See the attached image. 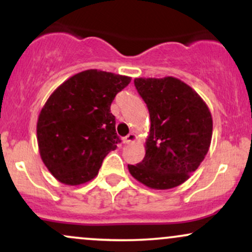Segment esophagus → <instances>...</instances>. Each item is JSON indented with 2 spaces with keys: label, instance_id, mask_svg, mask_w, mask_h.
<instances>
[{
  "label": "esophagus",
  "instance_id": "34e87169",
  "mask_svg": "<svg viewBox=\"0 0 252 252\" xmlns=\"http://www.w3.org/2000/svg\"><path fill=\"white\" fill-rule=\"evenodd\" d=\"M136 135L135 134H132V132H130L129 135H126V137L123 138V142L126 143V144H129V143H131V142H134V141L136 140Z\"/></svg>",
  "mask_w": 252,
  "mask_h": 252
}]
</instances>
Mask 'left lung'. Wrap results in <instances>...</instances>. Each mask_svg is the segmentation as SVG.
Here are the masks:
<instances>
[{
  "instance_id": "1",
  "label": "left lung",
  "mask_w": 252,
  "mask_h": 252,
  "mask_svg": "<svg viewBox=\"0 0 252 252\" xmlns=\"http://www.w3.org/2000/svg\"><path fill=\"white\" fill-rule=\"evenodd\" d=\"M134 83L149 110L150 129L142 162L128 164V169L149 189H174L209 152L213 129L210 109L178 78H136Z\"/></svg>"
}]
</instances>
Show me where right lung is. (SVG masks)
Listing matches in <instances>:
<instances>
[{
    "label": "right lung",
    "instance_id": "right-lung-1",
    "mask_svg": "<svg viewBox=\"0 0 252 252\" xmlns=\"http://www.w3.org/2000/svg\"><path fill=\"white\" fill-rule=\"evenodd\" d=\"M131 78L86 70L58 86L36 124L42 162L62 184L77 186L96 178L121 138L110 111L112 100Z\"/></svg>",
    "mask_w": 252,
    "mask_h": 252
}]
</instances>
